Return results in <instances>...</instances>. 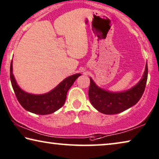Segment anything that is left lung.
Here are the masks:
<instances>
[{
  "instance_id": "1",
  "label": "left lung",
  "mask_w": 159,
  "mask_h": 159,
  "mask_svg": "<svg viewBox=\"0 0 159 159\" xmlns=\"http://www.w3.org/2000/svg\"><path fill=\"white\" fill-rule=\"evenodd\" d=\"M148 78V65L140 81L128 91L113 93L96 86L90 78L89 97L91 103L99 112L104 114H117L131 108L140 100L145 90Z\"/></svg>"
}]
</instances>
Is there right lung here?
Returning <instances> with one entry per match:
<instances>
[{
  "instance_id": "add662e5",
  "label": "right lung",
  "mask_w": 159,
  "mask_h": 159,
  "mask_svg": "<svg viewBox=\"0 0 159 159\" xmlns=\"http://www.w3.org/2000/svg\"><path fill=\"white\" fill-rule=\"evenodd\" d=\"M13 61L10 67V78L12 86L18 102L25 110L39 115L51 114L58 111L65 103L67 92L80 73L70 75L60 83L48 93L34 95L23 91L18 86L13 74Z\"/></svg>"
}]
</instances>
